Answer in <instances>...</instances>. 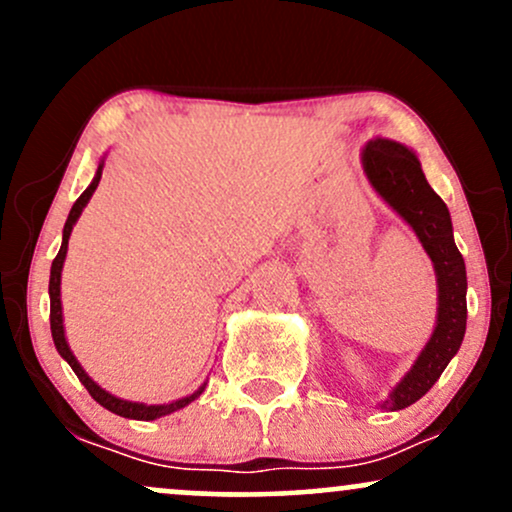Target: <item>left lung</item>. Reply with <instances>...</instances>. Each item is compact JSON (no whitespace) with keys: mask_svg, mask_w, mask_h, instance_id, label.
<instances>
[{"mask_svg":"<svg viewBox=\"0 0 512 512\" xmlns=\"http://www.w3.org/2000/svg\"><path fill=\"white\" fill-rule=\"evenodd\" d=\"M363 170L380 197L414 228L438 279V320L428 344L380 409H404L436 385L467 330V269L452 238L450 211L428 185L419 158L392 139H373L363 149Z\"/></svg>","mask_w":512,"mask_h":512,"instance_id":"1","label":"left lung"}]
</instances>
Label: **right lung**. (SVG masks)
<instances>
[{
  "mask_svg": "<svg viewBox=\"0 0 512 512\" xmlns=\"http://www.w3.org/2000/svg\"><path fill=\"white\" fill-rule=\"evenodd\" d=\"M101 175H103V161L98 163V170H96V178H93L91 185L86 187L84 195L74 202L72 211H69L67 216V223H64V231H62V248L57 252V257L52 260V269H50V330H52V339H55V346L57 351H60V356L64 361L72 366V370L76 373V378L81 380V385L86 387L88 395L96 399L101 407H105L108 411H113L117 416H125V419H137V421H154L158 416H166V414H173V411H178L182 407H187L190 402H195V399L202 395L204 383L199 387L197 392H192V395L182 397V399H175V402L170 404H139V402H127V399H120L115 395H110V392H105L101 385L93 383L91 378H88V373L84 368H81V363L76 361V356L72 354V349H69L67 339H64V325H62V301H60V284H62V264H64V257H67V245H69V236H72V228L76 219L81 216V211L88 204V199H91L93 192H96L98 182H101Z\"/></svg>",
  "mask_w": 512,
  "mask_h": 512,
  "instance_id": "1",
  "label": "right lung"
}]
</instances>
